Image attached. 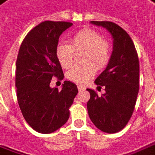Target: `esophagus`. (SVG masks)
<instances>
[{
    "mask_svg": "<svg viewBox=\"0 0 155 155\" xmlns=\"http://www.w3.org/2000/svg\"><path fill=\"white\" fill-rule=\"evenodd\" d=\"M77 87H78V90H79V91H82V90H84V89H85V87H82V86H81V85H79Z\"/></svg>",
    "mask_w": 155,
    "mask_h": 155,
    "instance_id": "obj_1",
    "label": "esophagus"
}]
</instances>
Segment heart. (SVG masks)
Returning a JSON list of instances; mask_svg holds the SVG:
<instances>
[{"label":"heart","instance_id":"heart-1","mask_svg":"<svg viewBox=\"0 0 155 155\" xmlns=\"http://www.w3.org/2000/svg\"><path fill=\"white\" fill-rule=\"evenodd\" d=\"M85 50L83 65H75L67 72L68 80L77 84H83L93 77L96 68H103L110 59V45L99 32L91 29L79 31L70 38V44L61 42L56 47V56L61 66L64 68L71 67L74 62V52ZM93 62L94 65L91 63Z\"/></svg>","mask_w":155,"mask_h":155}]
</instances>
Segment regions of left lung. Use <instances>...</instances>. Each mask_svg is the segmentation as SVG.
Instances as JSON below:
<instances>
[{
  "mask_svg": "<svg viewBox=\"0 0 155 155\" xmlns=\"http://www.w3.org/2000/svg\"><path fill=\"white\" fill-rule=\"evenodd\" d=\"M107 30L113 38V50L109 63L95 80L98 87H104L102 96L90 93L88 115L99 130L113 134L122 130L135 109L139 92V60L134 43L119 25L110 21H91Z\"/></svg>",
  "mask_w": 155,
  "mask_h": 155,
  "instance_id": "1",
  "label": "left lung"
}]
</instances>
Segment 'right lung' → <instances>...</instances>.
<instances>
[{
    "label": "right lung",
    "instance_id": "right-lung-1",
    "mask_svg": "<svg viewBox=\"0 0 155 155\" xmlns=\"http://www.w3.org/2000/svg\"><path fill=\"white\" fill-rule=\"evenodd\" d=\"M72 25L65 21H44L30 31L19 48L17 99L25 121L38 133L50 134L64 125L78 94L77 86L68 81L63 82L61 91L50 85L53 77L64 78L56 47L61 33Z\"/></svg>",
    "mask_w": 155,
    "mask_h": 155
}]
</instances>
